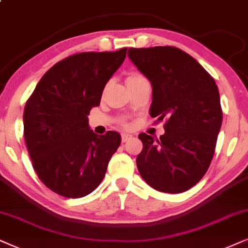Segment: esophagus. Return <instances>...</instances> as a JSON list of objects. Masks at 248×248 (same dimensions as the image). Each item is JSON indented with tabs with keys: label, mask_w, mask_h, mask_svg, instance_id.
<instances>
[{
	"label": "esophagus",
	"mask_w": 248,
	"mask_h": 248,
	"mask_svg": "<svg viewBox=\"0 0 248 248\" xmlns=\"http://www.w3.org/2000/svg\"><path fill=\"white\" fill-rule=\"evenodd\" d=\"M130 139H131V135H129V134H122V135H121V140H122V143L128 142V140H129Z\"/></svg>",
	"instance_id": "esophagus-1"
}]
</instances>
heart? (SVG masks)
I'll list each match as a JSON object with an SVG mask.
<instances>
[{"mask_svg": "<svg viewBox=\"0 0 248 248\" xmlns=\"http://www.w3.org/2000/svg\"><path fill=\"white\" fill-rule=\"evenodd\" d=\"M143 80H146V79L143 77L142 74L137 73V72H129V73H128L127 77H126V83H127L128 87L133 86V84H135V83H139V82H140V81H143ZM120 124H122V126H124V127L127 126L126 121H124V119H121Z\"/></svg>", "mask_w": 248, "mask_h": 248, "instance_id": "b5f03b06", "label": "heart"}]
</instances>
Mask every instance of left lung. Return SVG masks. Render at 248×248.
<instances>
[{
	"label": "left lung",
	"instance_id": "obj_1",
	"mask_svg": "<svg viewBox=\"0 0 248 248\" xmlns=\"http://www.w3.org/2000/svg\"><path fill=\"white\" fill-rule=\"evenodd\" d=\"M128 57L152 84L150 115L166 120L155 140L142 133L136 165L153 189L181 193L206 174L222 124L220 93L198 62L175 46L129 48Z\"/></svg>",
	"mask_w": 248,
	"mask_h": 248
}]
</instances>
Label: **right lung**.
I'll list each match as a JSON object with an SVG mask.
<instances>
[{"instance_id":"obj_1","label":"right lung","mask_w":248,"mask_h":248,"mask_svg":"<svg viewBox=\"0 0 248 248\" xmlns=\"http://www.w3.org/2000/svg\"><path fill=\"white\" fill-rule=\"evenodd\" d=\"M118 51L80 52L56 62L41 78L24 109V137L34 170L66 198L92 193L105 176L120 135L98 136L88 124L105 84L126 58Z\"/></svg>"}]
</instances>
